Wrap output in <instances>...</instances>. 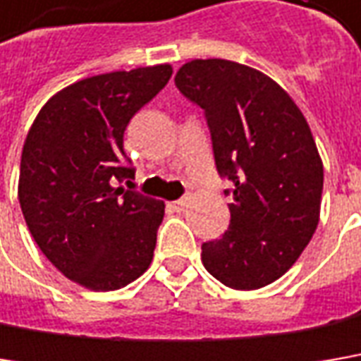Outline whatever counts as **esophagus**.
<instances>
[{
	"label": "esophagus",
	"instance_id": "1",
	"mask_svg": "<svg viewBox=\"0 0 361 361\" xmlns=\"http://www.w3.org/2000/svg\"><path fill=\"white\" fill-rule=\"evenodd\" d=\"M171 208H173V210H178V212H183V210L188 208V200H185V198H181V200L171 202Z\"/></svg>",
	"mask_w": 361,
	"mask_h": 361
}]
</instances>
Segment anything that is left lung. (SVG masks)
Here are the masks:
<instances>
[{"instance_id": "obj_1", "label": "left lung", "mask_w": 361, "mask_h": 361, "mask_svg": "<svg viewBox=\"0 0 361 361\" xmlns=\"http://www.w3.org/2000/svg\"><path fill=\"white\" fill-rule=\"evenodd\" d=\"M176 85L206 112L216 169L233 181L228 231L202 245V264L224 286H267L321 216L323 161L307 118L271 77L226 59L188 61Z\"/></svg>"}]
</instances>
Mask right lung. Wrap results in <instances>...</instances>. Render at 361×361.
<instances>
[{"mask_svg": "<svg viewBox=\"0 0 361 361\" xmlns=\"http://www.w3.org/2000/svg\"><path fill=\"white\" fill-rule=\"evenodd\" d=\"M171 73L161 63L75 81L40 108L26 135L24 221L47 259L87 290L124 288L153 262L165 204L118 183L135 180L124 130Z\"/></svg>", "mask_w": 361, "mask_h": 361, "instance_id": "right-lung-1", "label": "right lung"}]
</instances>
